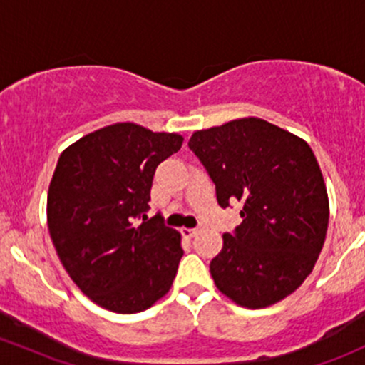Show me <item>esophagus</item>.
<instances>
[{"mask_svg":"<svg viewBox=\"0 0 365 365\" xmlns=\"http://www.w3.org/2000/svg\"><path fill=\"white\" fill-rule=\"evenodd\" d=\"M201 231H202V227H201V225H197V227H190V229L183 227L182 234H183V236H187V237H194V236H197V234Z\"/></svg>","mask_w":365,"mask_h":365,"instance_id":"esophagus-1","label":"esophagus"}]
</instances>
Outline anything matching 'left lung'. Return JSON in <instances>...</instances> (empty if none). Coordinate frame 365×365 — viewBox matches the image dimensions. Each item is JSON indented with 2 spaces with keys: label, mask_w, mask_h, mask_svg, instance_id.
I'll use <instances>...</instances> for the list:
<instances>
[{
  "label": "left lung",
  "mask_w": 365,
  "mask_h": 365,
  "mask_svg": "<svg viewBox=\"0 0 365 365\" xmlns=\"http://www.w3.org/2000/svg\"><path fill=\"white\" fill-rule=\"evenodd\" d=\"M227 208L243 218L224 234L210 262L222 294L245 308H266L294 292L312 273L329 225L324 176L309 145L257 117L195 131L189 141Z\"/></svg>",
  "instance_id": "left-lung-1"
}]
</instances>
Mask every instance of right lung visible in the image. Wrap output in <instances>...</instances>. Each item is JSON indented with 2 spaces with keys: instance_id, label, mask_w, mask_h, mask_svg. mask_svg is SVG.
Listing matches in <instances>:
<instances>
[{
  "instance_id": "obj_1",
  "label": "right lung",
  "mask_w": 365,
  "mask_h": 365,
  "mask_svg": "<svg viewBox=\"0 0 365 365\" xmlns=\"http://www.w3.org/2000/svg\"><path fill=\"white\" fill-rule=\"evenodd\" d=\"M182 143L180 134L122 122L80 138L57 160L48 232L64 269L101 308L138 313L170 292L182 236L147 212L157 166Z\"/></svg>"
}]
</instances>
